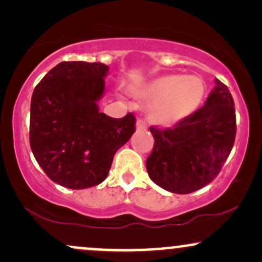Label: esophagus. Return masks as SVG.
<instances>
[{
  "label": "esophagus",
  "instance_id": "34e87169",
  "mask_svg": "<svg viewBox=\"0 0 262 262\" xmlns=\"http://www.w3.org/2000/svg\"><path fill=\"white\" fill-rule=\"evenodd\" d=\"M146 129V124L143 119H138L137 121V130H145Z\"/></svg>",
  "mask_w": 262,
  "mask_h": 262
}]
</instances>
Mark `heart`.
I'll return each mask as SVG.
<instances>
[{
    "label": "heart",
    "instance_id": "heart-1",
    "mask_svg": "<svg viewBox=\"0 0 262 262\" xmlns=\"http://www.w3.org/2000/svg\"><path fill=\"white\" fill-rule=\"evenodd\" d=\"M135 97L151 102L149 119L158 125H173L196 112L204 96V83L196 76L165 75L134 87Z\"/></svg>",
    "mask_w": 262,
    "mask_h": 262
}]
</instances>
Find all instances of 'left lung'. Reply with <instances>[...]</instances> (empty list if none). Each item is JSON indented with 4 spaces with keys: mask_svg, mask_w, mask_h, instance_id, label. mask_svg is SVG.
I'll return each mask as SVG.
<instances>
[{
    "mask_svg": "<svg viewBox=\"0 0 262 262\" xmlns=\"http://www.w3.org/2000/svg\"><path fill=\"white\" fill-rule=\"evenodd\" d=\"M150 132L155 139L146 159L151 181L172 193L201 189L215 179L233 149L236 118L231 93L215 79L203 107L173 128L150 127Z\"/></svg>",
    "mask_w": 262,
    "mask_h": 262,
    "instance_id": "obj_1",
    "label": "left lung"
}]
</instances>
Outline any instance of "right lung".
<instances>
[{
	"label": "right lung",
	"instance_id": "obj_1",
	"mask_svg": "<svg viewBox=\"0 0 262 262\" xmlns=\"http://www.w3.org/2000/svg\"><path fill=\"white\" fill-rule=\"evenodd\" d=\"M107 65L62 61L35 86L29 143L52 181L71 189L103 182L113 156L135 132V117L112 118L98 111Z\"/></svg>",
	"mask_w": 262,
	"mask_h": 262
}]
</instances>
